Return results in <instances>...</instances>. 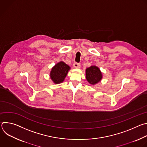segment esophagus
I'll return each instance as SVG.
<instances>
[{
    "instance_id": "34e87169",
    "label": "esophagus",
    "mask_w": 147,
    "mask_h": 147,
    "mask_svg": "<svg viewBox=\"0 0 147 147\" xmlns=\"http://www.w3.org/2000/svg\"><path fill=\"white\" fill-rule=\"evenodd\" d=\"M73 67L76 69H78L80 67V65L79 63H74L73 64Z\"/></svg>"
}]
</instances>
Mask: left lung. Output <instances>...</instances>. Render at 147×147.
I'll list each match as a JSON object with an SVG mask.
<instances>
[{"label": "left lung", "mask_w": 147, "mask_h": 147, "mask_svg": "<svg viewBox=\"0 0 147 147\" xmlns=\"http://www.w3.org/2000/svg\"><path fill=\"white\" fill-rule=\"evenodd\" d=\"M103 75L99 68L96 66H91L86 69V78L91 85H95L102 79Z\"/></svg>", "instance_id": "1"}]
</instances>
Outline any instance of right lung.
<instances>
[{
    "label": "right lung",
    "instance_id": "obj_1",
    "mask_svg": "<svg viewBox=\"0 0 147 147\" xmlns=\"http://www.w3.org/2000/svg\"><path fill=\"white\" fill-rule=\"evenodd\" d=\"M71 67L64 61H60L56 63L51 69L50 78L55 84H58L64 81Z\"/></svg>",
    "mask_w": 147,
    "mask_h": 147
}]
</instances>
